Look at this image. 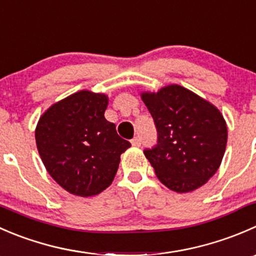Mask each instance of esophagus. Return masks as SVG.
I'll list each match as a JSON object with an SVG mask.
<instances>
[{"label":"esophagus","mask_w":256,"mask_h":256,"mask_svg":"<svg viewBox=\"0 0 256 256\" xmlns=\"http://www.w3.org/2000/svg\"><path fill=\"white\" fill-rule=\"evenodd\" d=\"M140 144H142V140H140V138H139V136H134V138L132 139V146H140Z\"/></svg>","instance_id":"1"}]
</instances>
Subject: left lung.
<instances>
[{
	"label": "left lung",
	"mask_w": 256,
	"mask_h": 256,
	"mask_svg": "<svg viewBox=\"0 0 256 256\" xmlns=\"http://www.w3.org/2000/svg\"><path fill=\"white\" fill-rule=\"evenodd\" d=\"M140 97L158 130L156 146L144 150L156 178L176 193L200 188L216 173L226 148L228 127L220 110L179 84Z\"/></svg>",
	"instance_id": "left-lung-1"
}]
</instances>
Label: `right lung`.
I'll use <instances>...</instances> for the list:
<instances>
[{
    "instance_id": "add662e5",
    "label": "right lung",
    "mask_w": 256,
    "mask_h": 256,
    "mask_svg": "<svg viewBox=\"0 0 256 256\" xmlns=\"http://www.w3.org/2000/svg\"><path fill=\"white\" fill-rule=\"evenodd\" d=\"M108 96L83 90L53 103L37 123L36 144L53 180L73 196H93L112 184L130 146L104 112Z\"/></svg>"
}]
</instances>
